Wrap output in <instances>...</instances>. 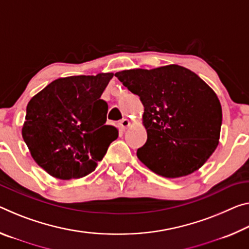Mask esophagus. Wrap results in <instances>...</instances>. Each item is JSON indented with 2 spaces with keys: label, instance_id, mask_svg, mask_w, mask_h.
Segmentation results:
<instances>
[{
  "label": "esophagus",
  "instance_id": "obj_1",
  "mask_svg": "<svg viewBox=\"0 0 249 249\" xmlns=\"http://www.w3.org/2000/svg\"><path fill=\"white\" fill-rule=\"evenodd\" d=\"M129 125H131V122H129V120H127V118H123V120L120 122V126L122 129H126Z\"/></svg>",
  "mask_w": 249,
  "mask_h": 249
}]
</instances>
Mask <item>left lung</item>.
<instances>
[{
	"mask_svg": "<svg viewBox=\"0 0 249 249\" xmlns=\"http://www.w3.org/2000/svg\"><path fill=\"white\" fill-rule=\"evenodd\" d=\"M115 76L144 105L147 141L136 155L157 175L177 178L200 168L219 143L222 106L198 75L172 64Z\"/></svg>",
	"mask_w": 249,
	"mask_h": 249,
	"instance_id": "8db88e82",
	"label": "left lung"
}]
</instances>
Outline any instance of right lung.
I'll return each instance as SVG.
<instances>
[{
    "mask_svg": "<svg viewBox=\"0 0 249 249\" xmlns=\"http://www.w3.org/2000/svg\"><path fill=\"white\" fill-rule=\"evenodd\" d=\"M113 75L61 77L31 98L22 136L47 174L58 179L89 175L117 139V128L105 125L108 106L101 100Z\"/></svg>",
    "mask_w": 249,
    "mask_h": 249,
    "instance_id": "1",
    "label": "right lung"
}]
</instances>
